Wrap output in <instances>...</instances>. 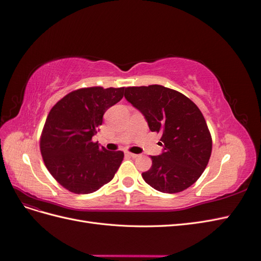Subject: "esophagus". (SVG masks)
<instances>
[{"label": "esophagus", "instance_id": "esophagus-1", "mask_svg": "<svg viewBox=\"0 0 261 261\" xmlns=\"http://www.w3.org/2000/svg\"><path fill=\"white\" fill-rule=\"evenodd\" d=\"M127 154H128L129 156L134 158V159H136V158H138V156H139V154H136V153H132V152H127Z\"/></svg>", "mask_w": 261, "mask_h": 261}]
</instances>
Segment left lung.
<instances>
[{"label":"left lung","instance_id":"left-lung-1","mask_svg":"<svg viewBox=\"0 0 261 261\" xmlns=\"http://www.w3.org/2000/svg\"><path fill=\"white\" fill-rule=\"evenodd\" d=\"M125 99L143 114L151 132L161 134L162 152L144 172L148 185L179 193L200 177L209 162L212 140L206 120L192 100L160 85L127 87Z\"/></svg>","mask_w":261,"mask_h":261}]
</instances>
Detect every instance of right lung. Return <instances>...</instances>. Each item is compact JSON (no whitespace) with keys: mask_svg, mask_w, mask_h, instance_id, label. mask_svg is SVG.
Segmentation results:
<instances>
[{"mask_svg":"<svg viewBox=\"0 0 261 261\" xmlns=\"http://www.w3.org/2000/svg\"><path fill=\"white\" fill-rule=\"evenodd\" d=\"M123 94L124 88L90 87L66 94L51 109L41 135V154L51 175L69 192H96L120 168L124 153L109 151L92 137L107 110Z\"/></svg>","mask_w":261,"mask_h":261,"instance_id":"right-lung-1","label":"right lung"}]
</instances>
